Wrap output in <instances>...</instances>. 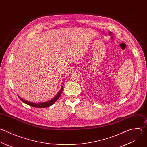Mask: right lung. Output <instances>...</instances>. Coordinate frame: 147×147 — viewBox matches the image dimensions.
<instances>
[{
    "mask_svg": "<svg viewBox=\"0 0 147 147\" xmlns=\"http://www.w3.org/2000/svg\"><path fill=\"white\" fill-rule=\"evenodd\" d=\"M63 85L62 86V87L60 91L57 93V94L53 99H51V100H50L49 101H46V102H42V103H32V102H30L29 101H27L26 100H23L19 96H18V97L19 98V99L23 102H24V103H25V104H27L28 105H30L31 107H35V108H46V107H50V106L52 105L59 98V97H60V96H61V94L62 93V90H63Z\"/></svg>",
    "mask_w": 147,
    "mask_h": 147,
    "instance_id": "obj_1",
    "label": "right lung"
}]
</instances>
